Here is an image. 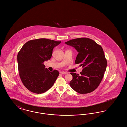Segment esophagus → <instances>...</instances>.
<instances>
[{
    "label": "esophagus",
    "instance_id": "1",
    "mask_svg": "<svg viewBox=\"0 0 127 127\" xmlns=\"http://www.w3.org/2000/svg\"><path fill=\"white\" fill-rule=\"evenodd\" d=\"M60 73H61V74H67V73L66 72H64V71H61Z\"/></svg>",
    "mask_w": 127,
    "mask_h": 127
}]
</instances>
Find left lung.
Returning a JSON list of instances; mask_svg holds the SVG:
<instances>
[{"label": "left lung", "mask_w": 127, "mask_h": 127, "mask_svg": "<svg viewBox=\"0 0 127 127\" xmlns=\"http://www.w3.org/2000/svg\"><path fill=\"white\" fill-rule=\"evenodd\" d=\"M65 43L74 47L78 54L75 63L79 64L83 70L80 74L70 72L71 88L80 94L95 91L101 83L106 70L107 62L102 47L88 38H78Z\"/></svg>", "instance_id": "left-lung-1"}]
</instances>
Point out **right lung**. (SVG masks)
<instances>
[{
  "label": "right lung",
  "instance_id": "right-lung-1",
  "mask_svg": "<svg viewBox=\"0 0 127 127\" xmlns=\"http://www.w3.org/2000/svg\"><path fill=\"white\" fill-rule=\"evenodd\" d=\"M60 43L46 38L31 40L18 52L19 74L22 83L31 92L42 94L54 84L58 71H50L43 63L50 59L53 49Z\"/></svg>",
  "mask_w": 127,
  "mask_h": 127
}]
</instances>
